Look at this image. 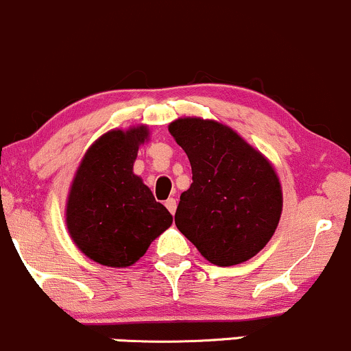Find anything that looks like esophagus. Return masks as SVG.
Instances as JSON below:
<instances>
[{"instance_id":"esophagus-1","label":"esophagus","mask_w":351,"mask_h":351,"mask_svg":"<svg viewBox=\"0 0 351 351\" xmlns=\"http://www.w3.org/2000/svg\"><path fill=\"white\" fill-rule=\"evenodd\" d=\"M165 207H167V210L171 212L172 215L176 214V208H177V202H176V199L174 197H169L167 200H165Z\"/></svg>"}]
</instances>
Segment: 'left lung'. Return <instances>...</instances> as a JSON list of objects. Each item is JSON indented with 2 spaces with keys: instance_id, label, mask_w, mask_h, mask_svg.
<instances>
[{
  "instance_id": "left-lung-1",
  "label": "left lung",
  "mask_w": 351,
  "mask_h": 351,
  "mask_svg": "<svg viewBox=\"0 0 351 351\" xmlns=\"http://www.w3.org/2000/svg\"><path fill=\"white\" fill-rule=\"evenodd\" d=\"M169 132L192 167V184L176 210L177 228L214 265H237L257 255L282 214L274 165L217 121L180 117Z\"/></svg>"
}]
</instances>
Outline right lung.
I'll return each instance as SVG.
<instances>
[{"label": "right lung", "mask_w": 351, "mask_h": 351, "mask_svg": "<svg viewBox=\"0 0 351 351\" xmlns=\"http://www.w3.org/2000/svg\"><path fill=\"white\" fill-rule=\"evenodd\" d=\"M147 137V125L102 134L82 157L71 184L69 235L86 257L101 265H132L172 223L171 212L132 172Z\"/></svg>", "instance_id": "right-lung-1"}]
</instances>
